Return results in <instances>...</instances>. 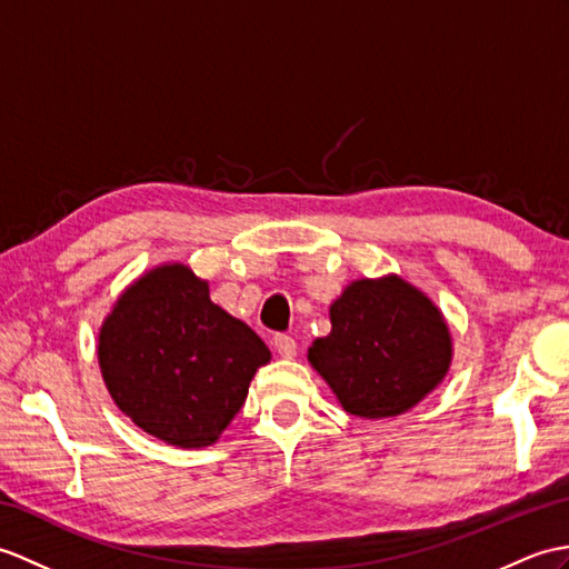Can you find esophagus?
<instances>
[{"instance_id":"esophagus-1","label":"esophagus","mask_w":569,"mask_h":569,"mask_svg":"<svg viewBox=\"0 0 569 569\" xmlns=\"http://www.w3.org/2000/svg\"><path fill=\"white\" fill-rule=\"evenodd\" d=\"M273 349L279 351V353L283 356V359H293V356L298 353L296 339L288 337V335H276V337H273Z\"/></svg>"}]
</instances>
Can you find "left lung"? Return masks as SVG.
<instances>
[{"label":"left lung","instance_id":"obj_1","mask_svg":"<svg viewBox=\"0 0 569 569\" xmlns=\"http://www.w3.org/2000/svg\"><path fill=\"white\" fill-rule=\"evenodd\" d=\"M329 320L332 332L312 341L308 361L349 415L398 417L425 400L451 366L441 310L395 273L347 286Z\"/></svg>","mask_w":569,"mask_h":569}]
</instances>
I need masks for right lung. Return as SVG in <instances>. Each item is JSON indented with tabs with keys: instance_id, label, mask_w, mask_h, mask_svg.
<instances>
[{
	"instance_id": "add662e5",
	"label": "right lung",
	"mask_w": 569,
	"mask_h": 569,
	"mask_svg": "<svg viewBox=\"0 0 569 569\" xmlns=\"http://www.w3.org/2000/svg\"><path fill=\"white\" fill-rule=\"evenodd\" d=\"M269 359L254 329L218 308L183 263L140 276L99 332L101 376L118 409L179 448L216 443Z\"/></svg>"
}]
</instances>
